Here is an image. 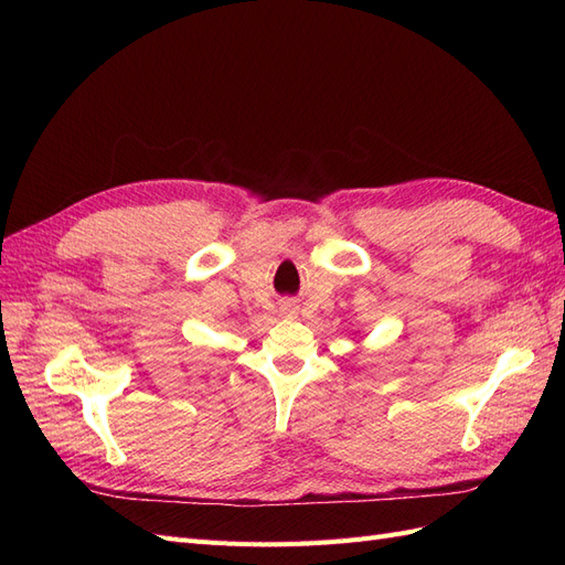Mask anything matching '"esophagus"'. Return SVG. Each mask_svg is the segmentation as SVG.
<instances>
[{
  "label": "esophagus",
  "instance_id": "obj_1",
  "mask_svg": "<svg viewBox=\"0 0 565 565\" xmlns=\"http://www.w3.org/2000/svg\"><path fill=\"white\" fill-rule=\"evenodd\" d=\"M282 313L292 316V313H295V303H285V306H282Z\"/></svg>",
  "mask_w": 565,
  "mask_h": 565
}]
</instances>
